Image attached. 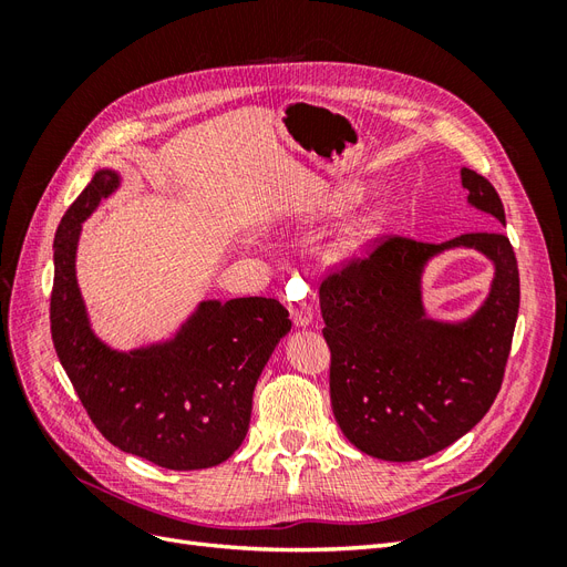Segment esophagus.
I'll use <instances>...</instances> for the list:
<instances>
[{"label":"esophagus","mask_w":567,"mask_h":567,"mask_svg":"<svg viewBox=\"0 0 567 567\" xmlns=\"http://www.w3.org/2000/svg\"><path fill=\"white\" fill-rule=\"evenodd\" d=\"M288 310H290V319H293L298 329H305V326H310L315 321V310L310 302H290Z\"/></svg>","instance_id":"1"}]
</instances>
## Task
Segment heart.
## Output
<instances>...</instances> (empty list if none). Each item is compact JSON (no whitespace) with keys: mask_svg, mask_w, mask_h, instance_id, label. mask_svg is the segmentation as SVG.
Returning <instances> with one entry per match:
<instances>
[{"mask_svg":"<svg viewBox=\"0 0 567 567\" xmlns=\"http://www.w3.org/2000/svg\"><path fill=\"white\" fill-rule=\"evenodd\" d=\"M357 188H340V192H331L323 200H319L310 210L312 219L319 217H333L340 215L346 208L357 200ZM388 225V215L381 208H373L364 215L352 219L348 227H342L336 236V241L326 248V262L331 265H346L352 262L354 257H362L375 241H379L383 229Z\"/></svg>","mask_w":567,"mask_h":567,"instance_id":"obj_1","label":"heart"}]
</instances>
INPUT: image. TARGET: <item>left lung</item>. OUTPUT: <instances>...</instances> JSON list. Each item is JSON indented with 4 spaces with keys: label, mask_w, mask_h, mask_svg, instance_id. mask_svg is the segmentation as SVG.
<instances>
[{
    "label": "left lung",
    "mask_w": 567,
    "mask_h": 567,
    "mask_svg": "<svg viewBox=\"0 0 567 567\" xmlns=\"http://www.w3.org/2000/svg\"><path fill=\"white\" fill-rule=\"evenodd\" d=\"M468 205L506 227L496 188L461 167ZM466 247L495 267L488 298L466 320L426 317L422 274L433 256ZM331 348V406L359 452L419 461L466 435L504 381L520 305L516 252L502 231L461 234L444 244L392 236L319 288Z\"/></svg>",
    "instance_id": "1"
}]
</instances>
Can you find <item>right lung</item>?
<instances>
[{
    "label": "right lung",
    "mask_w": 567,
    "mask_h": 567,
    "mask_svg": "<svg viewBox=\"0 0 567 567\" xmlns=\"http://www.w3.org/2000/svg\"><path fill=\"white\" fill-rule=\"evenodd\" d=\"M117 186L120 173L99 169L59 225L49 312L56 354L92 423L117 450L169 471L217 466L248 433L252 390L290 331L288 310L274 298L203 300L173 338L111 348L92 329L75 257L82 221Z\"/></svg>",
    "instance_id": "add662e5"
}]
</instances>
